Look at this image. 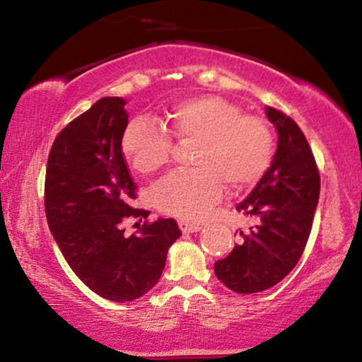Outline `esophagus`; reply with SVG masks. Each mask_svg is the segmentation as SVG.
I'll list each match as a JSON object with an SVG mask.
<instances>
[{"instance_id": "esophagus-1", "label": "esophagus", "mask_w": 362, "mask_h": 362, "mask_svg": "<svg viewBox=\"0 0 362 362\" xmlns=\"http://www.w3.org/2000/svg\"><path fill=\"white\" fill-rule=\"evenodd\" d=\"M179 226L183 233H196L201 230V225L188 222V220H179Z\"/></svg>"}]
</instances>
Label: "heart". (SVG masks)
<instances>
[{"mask_svg":"<svg viewBox=\"0 0 362 362\" xmlns=\"http://www.w3.org/2000/svg\"><path fill=\"white\" fill-rule=\"evenodd\" d=\"M168 130L137 116L122 134L121 148L140 174H155L168 166L174 140L196 144L189 173H174L153 189V203L163 214L183 220L204 218L223 196L225 183L233 189L252 187L273 158V136L267 121L244 115L220 95L182 100L166 115Z\"/></svg>","mask_w":362,"mask_h":362,"instance_id":"obj_1","label":"heart"}]
</instances>
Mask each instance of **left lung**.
<instances>
[{"label": "left lung", "instance_id": "obj_1", "mask_svg": "<svg viewBox=\"0 0 362 362\" xmlns=\"http://www.w3.org/2000/svg\"><path fill=\"white\" fill-rule=\"evenodd\" d=\"M276 126L272 166L236 209L254 218L228 257L214 263L216 276L238 293L267 291L289 274L310 238L321 179L308 140L291 116L267 107Z\"/></svg>", "mask_w": 362, "mask_h": 362}]
</instances>
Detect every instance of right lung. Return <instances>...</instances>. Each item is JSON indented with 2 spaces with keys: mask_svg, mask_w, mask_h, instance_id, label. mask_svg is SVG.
I'll return each instance as SVG.
<instances>
[{
  "mask_svg": "<svg viewBox=\"0 0 362 362\" xmlns=\"http://www.w3.org/2000/svg\"><path fill=\"white\" fill-rule=\"evenodd\" d=\"M126 100L103 97L59 132L47 158L45 209L49 230L76 276L115 302L142 297L161 278L166 255L182 235L174 218H158L131 236L137 185L121 148Z\"/></svg>",
  "mask_w": 362,
  "mask_h": 362,
  "instance_id": "add662e5",
  "label": "right lung"
}]
</instances>
